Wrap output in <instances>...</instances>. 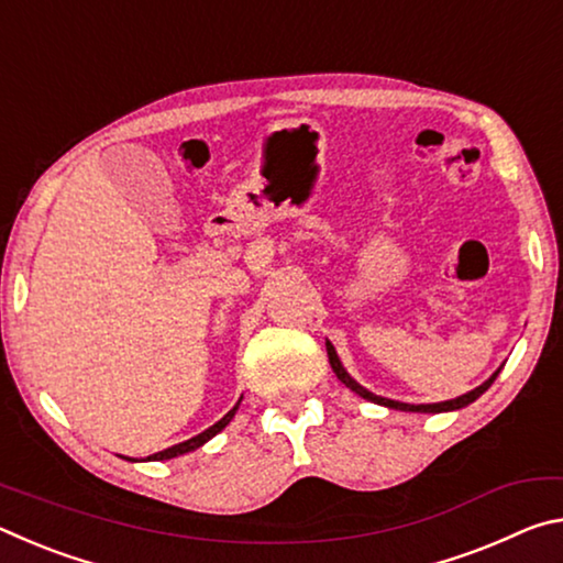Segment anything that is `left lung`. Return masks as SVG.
Here are the masks:
<instances>
[{"instance_id":"1","label":"left lung","mask_w":563,"mask_h":563,"mask_svg":"<svg viewBox=\"0 0 563 563\" xmlns=\"http://www.w3.org/2000/svg\"><path fill=\"white\" fill-rule=\"evenodd\" d=\"M325 347H328V357H330V367H332V373L338 375V379L345 387H350L352 393H357L360 397H365V399H369V402H377V405H385V407H389V409H402V412H452V409H462V407H466V405H472L476 397H482L484 393H487V389L492 387V383L494 379H497V375H499V369L497 373H494L487 383L484 385H479L476 389H472V393H466V395H462V397H456V399H446V402H434V405H407V402H397V399H387V397H377V395H373L369 393V389H365L362 387L360 383H355V379H352L350 375H347V369L342 367V362H340V357H338V352H335V347H332V342L330 340H325Z\"/></svg>"}]
</instances>
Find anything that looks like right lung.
I'll return each mask as SVG.
<instances>
[{
	"instance_id": "add662e5",
	"label": "right lung",
	"mask_w": 563,
	"mask_h": 563,
	"mask_svg": "<svg viewBox=\"0 0 563 563\" xmlns=\"http://www.w3.org/2000/svg\"><path fill=\"white\" fill-rule=\"evenodd\" d=\"M241 405V402H238ZM238 405L231 409V412H228L223 419H218V422L213 424V427H208L206 432H201V434H196V437H190V440H186V442H180V444H174V446H168V450H164V452H156V454H151V456H146L148 462H161V460H174V456H178V454H186V452H194V450H198V446L201 444H206L208 440H211V437H216L218 432L223 430V427L231 422L233 419V415H235V409H238Z\"/></svg>"
}]
</instances>
